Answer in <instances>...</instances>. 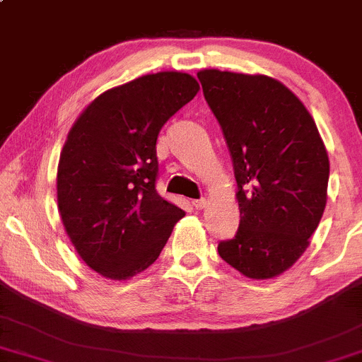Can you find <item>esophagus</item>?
Segmentation results:
<instances>
[{
	"label": "esophagus",
	"instance_id": "1",
	"mask_svg": "<svg viewBox=\"0 0 362 362\" xmlns=\"http://www.w3.org/2000/svg\"><path fill=\"white\" fill-rule=\"evenodd\" d=\"M193 207L195 209H204L206 207V204H207V200L206 199H199V200H193Z\"/></svg>",
	"mask_w": 362,
	"mask_h": 362
}]
</instances>
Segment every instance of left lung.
<instances>
[{
  "label": "left lung",
  "mask_w": 362,
  "mask_h": 362,
  "mask_svg": "<svg viewBox=\"0 0 362 362\" xmlns=\"http://www.w3.org/2000/svg\"><path fill=\"white\" fill-rule=\"evenodd\" d=\"M204 98L228 144L240 223L218 252L242 275L274 279L298 262L327 200L329 158L314 118L279 80L202 69Z\"/></svg>",
  "instance_id": "1"
}]
</instances>
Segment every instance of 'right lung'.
Returning <instances> with one entry per match:
<instances>
[{
    "instance_id": "add662e5",
    "label": "right lung",
    "mask_w": 362,
    "mask_h": 362,
    "mask_svg": "<svg viewBox=\"0 0 362 362\" xmlns=\"http://www.w3.org/2000/svg\"><path fill=\"white\" fill-rule=\"evenodd\" d=\"M188 73L160 71L110 88L81 111L61 151L57 206L85 263L125 281L156 262L185 211L156 193V139L199 92Z\"/></svg>"
}]
</instances>
